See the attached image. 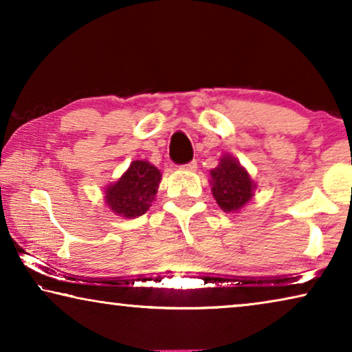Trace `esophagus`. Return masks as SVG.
Segmentation results:
<instances>
[{"mask_svg": "<svg viewBox=\"0 0 352 352\" xmlns=\"http://www.w3.org/2000/svg\"><path fill=\"white\" fill-rule=\"evenodd\" d=\"M182 169H185V170H196L197 169V161H190V162H186V164H183L182 166Z\"/></svg>", "mask_w": 352, "mask_h": 352, "instance_id": "esophagus-1", "label": "esophagus"}]
</instances>
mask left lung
<instances>
[{
  "instance_id": "obj_1",
  "label": "left lung",
  "mask_w": 352,
  "mask_h": 352,
  "mask_svg": "<svg viewBox=\"0 0 352 352\" xmlns=\"http://www.w3.org/2000/svg\"><path fill=\"white\" fill-rule=\"evenodd\" d=\"M210 175L213 197L224 212H239L253 197L254 182L232 156L224 155Z\"/></svg>"
}]
</instances>
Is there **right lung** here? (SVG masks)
<instances>
[{
    "label": "right lung",
    "instance_id": "obj_1",
    "mask_svg": "<svg viewBox=\"0 0 352 352\" xmlns=\"http://www.w3.org/2000/svg\"><path fill=\"white\" fill-rule=\"evenodd\" d=\"M161 182V172L148 161H133L129 169L106 190V202L123 218H138L150 208Z\"/></svg>",
    "mask_w": 352,
    "mask_h": 352
}]
</instances>
